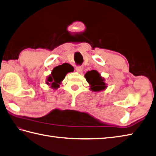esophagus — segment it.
<instances>
[{"mask_svg":"<svg viewBox=\"0 0 156 156\" xmlns=\"http://www.w3.org/2000/svg\"><path fill=\"white\" fill-rule=\"evenodd\" d=\"M83 69H84V68H83V66H76V71L78 72H81L83 71Z\"/></svg>","mask_w":156,"mask_h":156,"instance_id":"obj_1","label":"esophagus"}]
</instances>
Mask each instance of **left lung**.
I'll list each match as a JSON object with an SVG mask.
<instances>
[{"mask_svg": "<svg viewBox=\"0 0 156 156\" xmlns=\"http://www.w3.org/2000/svg\"><path fill=\"white\" fill-rule=\"evenodd\" d=\"M86 80L90 84V89L94 92L101 91L107 87L104 82L105 79L102 78L100 74L96 70L87 72L85 74Z\"/></svg>", "mask_w": 156, "mask_h": 156, "instance_id": "left-lung-1", "label": "left lung"}]
</instances>
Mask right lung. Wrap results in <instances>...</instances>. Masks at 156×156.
Here are the masks:
<instances>
[{"instance_id":"right-lung-1","label":"right lung","mask_w":156,"mask_h":156,"mask_svg":"<svg viewBox=\"0 0 156 156\" xmlns=\"http://www.w3.org/2000/svg\"><path fill=\"white\" fill-rule=\"evenodd\" d=\"M71 71L72 68L68 64H64L56 66L52 70L51 75L48 76L47 84L48 85L51 84V87L53 88H58L59 87V84L64 80L66 75Z\"/></svg>"}]
</instances>
